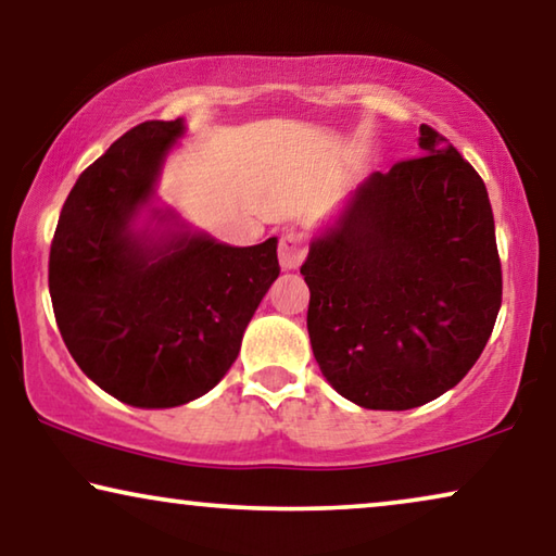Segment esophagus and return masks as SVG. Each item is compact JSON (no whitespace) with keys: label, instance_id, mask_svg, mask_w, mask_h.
Listing matches in <instances>:
<instances>
[{"label":"esophagus","instance_id":"obj_1","mask_svg":"<svg viewBox=\"0 0 556 556\" xmlns=\"http://www.w3.org/2000/svg\"><path fill=\"white\" fill-rule=\"evenodd\" d=\"M303 253H306V235L301 230H288L280 235L278 242V257L283 268H295L301 263Z\"/></svg>","mask_w":556,"mask_h":556}]
</instances>
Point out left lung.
Returning a JSON list of instances; mask_svg holds the SVG:
<instances>
[{
	"mask_svg": "<svg viewBox=\"0 0 556 556\" xmlns=\"http://www.w3.org/2000/svg\"><path fill=\"white\" fill-rule=\"evenodd\" d=\"M417 147L364 179L301 265L321 375L367 409L420 407L458 384L501 308L483 179L435 128L422 124Z\"/></svg>",
	"mask_w": 556,
	"mask_h": 556,
	"instance_id": "obj_1",
	"label": "left lung"
}]
</instances>
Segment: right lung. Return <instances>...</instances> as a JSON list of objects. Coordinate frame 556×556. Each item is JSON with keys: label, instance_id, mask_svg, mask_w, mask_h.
I'll list each match as a JSON object with an SVG mask.
<instances>
[{"label": "right lung", "instance_id": "1", "mask_svg": "<svg viewBox=\"0 0 556 556\" xmlns=\"http://www.w3.org/2000/svg\"><path fill=\"white\" fill-rule=\"evenodd\" d=\"M181 134V118L143 121L113 141L75 181L50 245L67 352L101 390L147 409L192 402L227 375L280 273L276 238L232 248L187 230H134Z\"/></svg>", "mask_w": 556, "mask_h": 556}]
</instances>
